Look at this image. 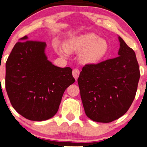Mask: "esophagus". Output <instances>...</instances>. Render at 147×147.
<instances>
[{"label":"esophagus","mask_w":147,"mask_h":147,"mask_svg":"<svg viewBox=\"0 0 147 147\" xmlns=\"http://www.w3.org/2000/svg\"><path fill=\"white\" fill-rule=\"evenodd\" d=\"M79 74L80 71L79 69H77V68H75V69H73V70H72V75H73L74 78H75L76 80H77L78 79V77H79Z\"/></svg>","instance_id":"obj_1"}]
</instances>
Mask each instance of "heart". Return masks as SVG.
<instances>
[{
  "instance_id": "heart-1",
  "label": "heart",
  "mask_w": 147,
  "mask_h": 147,
  "mask_svg": "<svg viewBox=\"0 0 147 147\" xmlns=\"http://www.w3.org/2000/svg\"><path fill=\"white\" fill-rule=\"evenodd\" d=\"M66 48L60 47L58 52L60 56H67L69 51L81 52V60L86 64H97L107 56L109 50L108 42L97 35L88 33L74 37L66 42Z\"/></svg>"
}]
</instances>
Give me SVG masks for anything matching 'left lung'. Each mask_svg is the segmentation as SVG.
<instances>
[{
  "label": "left lung",
  "instance_id": "1",
  "mask_svg": "<svg viewBox=\"0 0 147 147\" xmlns=\"http://www.w3.org/2000/svg\"><path fill=\"white\" fill-rule=\"evenodd\" d=\"M120 41L119 56L86 64L78 78L85 112L95 122L109 123L130 108L137 91L139 66L134 50Z\"/></svg>",
  "mask_w": 147,
  "mask_h": 147
}]
</instances>
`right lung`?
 I'll use <instances>...</instances> for the list:
<instances>
[{
  "label": "right lung",
  "mask_w": 147,
  "mask_h": 147,
  "mask_svg": "<svg viewBox=\"0 0 147 147\" xmlns=\"http://www.w3.org/2000/svg\"><path fill=\"white\" fill-rule=\"evenodd\" d=\"M46 42L25 36L13 48L6 62L5 87L19 114L44 121L57 113L64 92L75 83L72 68L54 66L45 54Z\"/></svg>",
  "instance_id": "1"
}]
</instances>
